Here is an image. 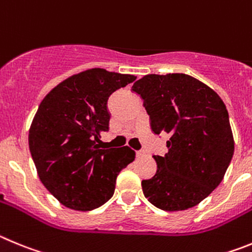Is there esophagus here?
Listing matches in <instances>:
<instances>
[{
	"instance_id": "obj_1",
	"label": "esophagus",
	"mask_w": 252,
	"mask_h": 252,
	"mask_svg": "<svg viewBox=\"0 0 252 252\" xmlns=\"http://www.w3.org/2000/svg\"><path fill=\"white\" fill-rule=\"evenodd\" d=\"M144 154H146V152H144V151H137V152H135V156H137L138 158L143 157Z\"/></svg>"
}]
</instances>
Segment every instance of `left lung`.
<instances>
[{
  "label": "left lung",
  "mask_w": 252,
  "mask_h": 252,
  "mask_svg": "<svg viewBox=\"0 0 252 252\" xmlns=\"http://www.w3.org/2000/svg\"><path fill=\"white\" fill-rule=\"evenodd\" d=\"M140 95L154 134L167 133L168 152L153 156L157 172L143 180V193L163 211L198 205L223 180L235 143L226 105L216 92L186 74L143 76Z\"/></svg>",
  "instance_id": "obj_1"
}]
</instances>
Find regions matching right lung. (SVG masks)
I'll use <instances>...</instances> for the list:
<instances>
[{
  "instance_id": "right-lung-1",
  "label": "right lung",
  "mask_w": 252,
  "mask_h": 252,
  "mask_svg": "<svg viewBox=\"0 0 252 252\" xmlns=\"http://www.w3.org/2000/svg\"><path fill=\"white\" fill-rule=\"evenodd\" d=\"M134 75L89 69L60 83L44 98L29 131V147L40 181L61 205L90 211L114 194L119 172L134 160L129 147L105 149L108 99Z\"/></svg>"
}]
</instances>
